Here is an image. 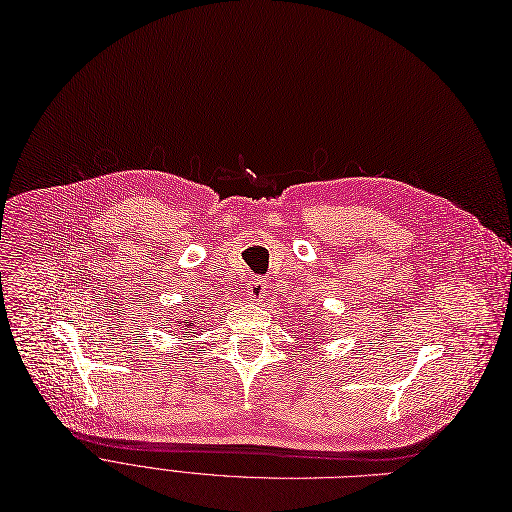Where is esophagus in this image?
Instances as JSON below:
<instances>
[{
	"label": "esophagus",
	"mask_w": 512,
	"mask_h": 512,
	"mask_svg": "<svg viewBox=\"0 0 512 512\" xmlns=\"http://www.w3.org/2000/svg\"><path fill=\"white\" fill-rule=\"evenodd\" d=\"M249 299L253 301V303H259V301H263L265 297H267V286H265V282H261V280H255V282H251L249 284Z\"/></svg>",
	"instance_id": "obj_1"
}]
</instances>
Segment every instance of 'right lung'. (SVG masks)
<instances>
[{"label": "right lung", "mask_w": 512, "mask_h": 512, "mask_svg": "<svg viewBox=\"0 0 512 512\" xmlns=\"http://www.w3.org/2000/svg\"><path fill=\"white\" fill-rule=\"evenodd\" d=\"M188 326H191V321L184 319V328H188ZM191 334H195V332H191Z\"/></svg>", "instance_id": "right-lung-1"}]
</instances>
